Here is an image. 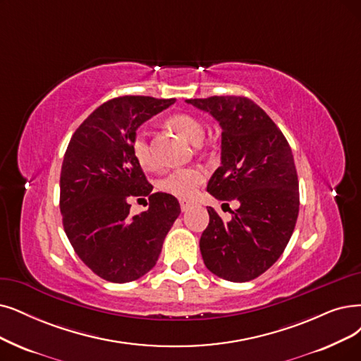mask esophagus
Instances as JSON below:
<instances>
[{"instance_id": "34e87169", "label": "esophagus", "mask_w": 361, "mask_h": 361, "mask_svg": "<svg viewBox=\"0 0 361 361\" xmlns=\"http://www.w3.org/2000/svg\"><path fill=\"white\" fill-rule=\"evenodd\" d=\"M194 206H195L194 201L180 200V210H182V212H188V210H191Z\"/></svg>"}]
</instances>
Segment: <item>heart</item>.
Returning <instances> with one entry per match:
<instances>
[{
  "label": "heart",
  "mask_w": 361,
  "mask_h": 361,
  "mask_svg": "<svg viewBox=\"0 0 361 361\" xmlns=\"http://www.w3.org/2000/svg\"><path fill=\"white\" fill-rule=\"evenodd\" d=\"M169 126L185 139L192 143H200L204 137V126L194 115L176 114L169 120ZM132 154L136 158L139 166L143 169L154 167V157L148 142V133L143 128H139L132 137ZM206 179L204 170L198 167H186L173 170L160 180V188L171 195L179 198H191L195 195L201 183Z\"/></svg>",
  "instance_id": "heart-1"
}]
</instances>
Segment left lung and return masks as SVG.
<instances>
[{"instance_id": "8db88e82", "label": "left lung", "mask_w": 361, "mask_h": 361, "mask_svg": "<svg viewBox=\"0 0 361 361\" xmlns=\"http://www.w3.org/2000/svg\"><path fill=\"white\" fill-rule=\"evenodd\" d=\"M186 104L209 112L222 127L221 167L207 191L238 201L224 222L213 207L200 238L204 265L224 280L244 283L264 274L284 252L299 213L293 154L280 128L252 99L212 96ZM228 204V203H225Z\"/></svg>"}]
</instances>
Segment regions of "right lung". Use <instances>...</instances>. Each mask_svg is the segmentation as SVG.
<instances>
[{"label": "right lung", "instance_id": "1", "mask_svg": "<svg viewBox=\"0 0 361 361\" xmlns=\"http://www.w3.org/2000/svg\"><path fill=\"white\" fill-rule=\"evenodd\" d=\"M173 104L149 96L111 99L69 140L61 171L63 229L81 261L106 281L128 283L152 269L180 213L175 197L152 194L130 148L139 126ZM133 196L149 197L147 212L130 216Z\"/></svg>", "mask_w": 361, "mask_h": 361}]
</instances>
